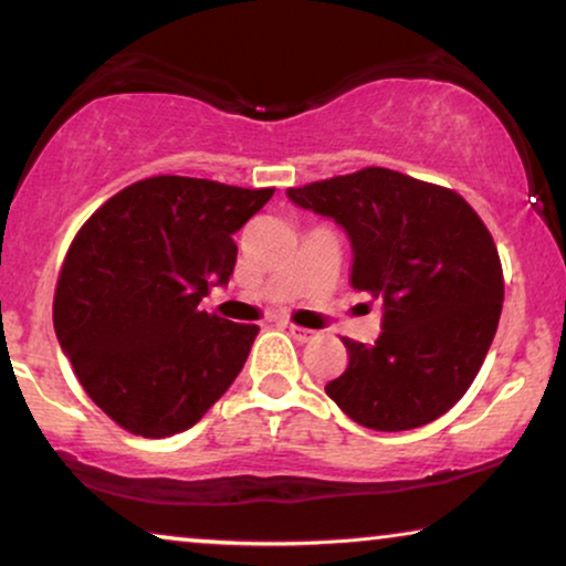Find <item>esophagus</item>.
<instances>
[{
    "label": "esophagus",
    "instance_id": "esophagus-1",
    "mask_svg": "<svg viewBox=\"0 0 566 566\" xmlns=\"http://www.w3.org/2000/svg\"><path fill=\"white\" fill-rule=\"evenodd\" d=\"M289 332H291L293 339H298V343H312V339H316L314 329L298 327V324H289Z\"/></svg>",
    "mask_w": 566,
    "mask_h": 566
}]
</instances>
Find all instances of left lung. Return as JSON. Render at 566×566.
<instances>
[{"label":"left lung","instance_id":"8db88e82","mask_svg":"<svg viewBox=\"0 0 566 566\" xmlns=\"http://www.w3.org/2000/svg\"><path fill=\"white\" fill-rule=\"evenodd\" d=\"M285 192L347 231L353 289L384 304L381 335L374 345L343 337L350 360L324 391L370 430L438 420L467 394L497 332L505 281L490 229L455 190L386 167Z\"/></svg>","mask_w":566,"mask_h":566}]
</instances>
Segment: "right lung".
<instances>
[{"label": "right lung", "instance_id": "right-lung-1", "mask_svg": "<svg viewBox=\"0 0 566 566\" xmlns=\"http://www.w3.org/2000/svg\"><path fill=\"white\" fill-rule=\"evenodd\" d=\"M273 190L146 177L76 231L53 296V329L82 389L123 430L175 436L234 384L260 327L198 304L229 283L234 234Z\"/></svg>", "mask_w": 566, "mask_h": 566}]
</instances>
